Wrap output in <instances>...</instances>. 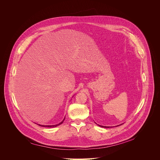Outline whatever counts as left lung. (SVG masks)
<instances>
[{
  "label": "left lung",
  "instance_id": "left-lung-1",
  "mask_svg": "<svg viewBox=\"0 0 160 160\" xmlns=\"http://www.w3.org/2000/svg\"><path fill=\"white\" fill-rule=\"evenodd\" d=\"M99 126L102 127H105V128H106V127H107V128H109V127H104V126H101V125H99ZM116 127H117V126H116Z\"/></svg>",
  "mask_w": 160,
  "mask_h": 160
}]
</instances>
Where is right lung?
I'll list each match as a JSON object with an SVG mask.
<instances>
[{
    "label": "right lung",
    "instance_id": "1",
    "mask_svg": "<svg viewBox=\"0 0 160 160\" xmlns=\"http://www.w3.org/2000/svg\"><path fill=\"white\" fill-rule=\"evenodd\" d=\"M64 119H65V118H64ZM64 120H63L61 123H58V124H56V125H40V124H38V125L42 126V127H57V126H58V125H61V123H62V122H64Z\"/></svg>",
    "mask_w": 160,
    "mask_h": 160
}]
</instances>
